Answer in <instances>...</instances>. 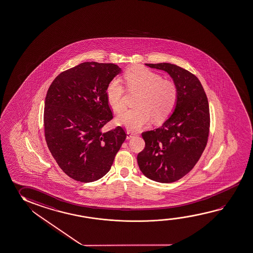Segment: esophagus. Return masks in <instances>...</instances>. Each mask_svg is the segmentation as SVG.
Segmentation results:
<instances>
[{
  "label": "esophagus",
  "mask_w": 253,
  "mask_h": 253,
  "mask_svg": "<svg viewBox=\"0 0 253 253\" xmlns=\"http://www.w3.org/2000/svg\"><path fill=\"white\" fill-rule=\"evenodd\" d=\"M136 135V133H134V132H130V131H127L126 132V139L129 140V139H131L132 137H134Z\"/></svg>",
  "instance_id": "1"
}]
</instances>
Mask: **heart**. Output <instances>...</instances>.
I'll return each mask as SVG.
<instances>
[{
  "label": "heart",
  "instance_id": "1",
  "mask_svg": "<svg viewBox=\"0 0 253 253\" xmlns=\"http://www.w3.org/2000/svg\"><path fill=\"white\" fill-rule=\"evenodd\" d=\"M123 78L129 91L139 92V95L136 108L121 113L117 118L119 124L138 131L149 124L151 117L155 122H160L172 112L177 99V88L172 81L163 79L159 74L143 67L129 68ZM125 94L124 85L118 78L111 81L106 87L108 104L117 113L125 109Z\"/></svg>",
  "mask_w": 253,
  "mask_h": 253
}]
</instances>
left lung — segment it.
Returning a JSON list of instances; mask_svg holds the SVG:
<instances>
[{
	"label": "left lung",
	"instance_id": "obj_1",
	"mask_svg": "<svg viewBox=\"0 0 253 253\" xmlns=\"http://www.w3.org/2000/svg\"><path fill=\"white\" fill-rule=\"evenodd\" d=\"M146 66L168 73L176 85L177 99L171 116L162 126L141 133L145 148L137 162L149 179L172 183L192 170L207 146L209 101L200 80L186 69L170 63Z\"/></svg>",
	"mask_w": 253,
	"mask_h": 253
}]
</instances>
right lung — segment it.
<instances>
[{
    "label": "right lung",
    "mask_w": 253,
    "mask_h": 253,
    "mask_svg": "<svg viewBox=\"0 0 253 253\" xmlns=\"http://www.w3.org/2000/svg\"><path fill=\"white\" fill-rule=\"evenodd\" d=\"M121 68L84 62L53 80L44 101V137L60 168L88 183L108 172L126 134L121 126L103 132L113 119L106 87Z\"/></svg>",
    "instance_id": "add662e5"
}]
</instances>
